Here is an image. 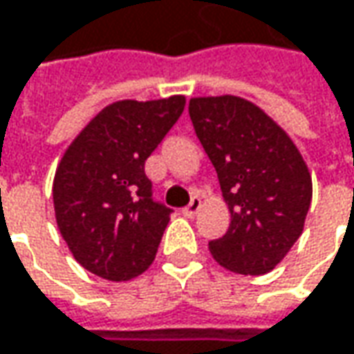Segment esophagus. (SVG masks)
Masks as SVG:
<instances>
[{"label": "esophagus", "instance_id": "esophagus-1", "mask_svg": "<svg viewBox=\"0 0 354 354\" xmlns=\"http://www.w3.org/2000/svg\"><path fill=\"white\" fill-rule=\"evenodd\" d=\"M201 207H203V201L198 197H193L191 198V203L183 209V214L185 216H195V214L201 211Z\"/></svg>", "mask_w": 354, "mask_h": 354}]
</instances>
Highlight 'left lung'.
Returning a JSON list of instances; mask_svg holds the SVG:
<instances>
[{
    "instance_id": "1",
    "label": "left lung",
    "mask_w": 354,
    "mask_h": 354,
    "mask_svg": "<svg viewBox=\"0 0 354 354\" xmlns=\"http://www.w3.org/2000/svg\"><path fill=\"white\" fill-rule=\"evenodd\" d=\"M198 142L216 169L230 226L209 242L218 264L242 276L274 270L301 236L311 175L290 136L244 98L189 102Z\"/></svg>"
}]
</instances>
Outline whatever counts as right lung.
<instances>
[{
	"label": "right lung",
	"instance_id": "obj_1",
	"mask_svg": "<svg viewBox=\"0 0 354 354\" xmlns=\"http://www.w3.org/2000/svg\"><path fill=\"white\" fill-rule=\"evenodd\" d=\"M183 108L185 96L110 104L64 151L53 183L55 214L84 270L126 281L151 266L173 211L153 201L145 159Z\"/></svg>",
	"mask_w": 354,
	"mask_h": 354
}]
</instances>
